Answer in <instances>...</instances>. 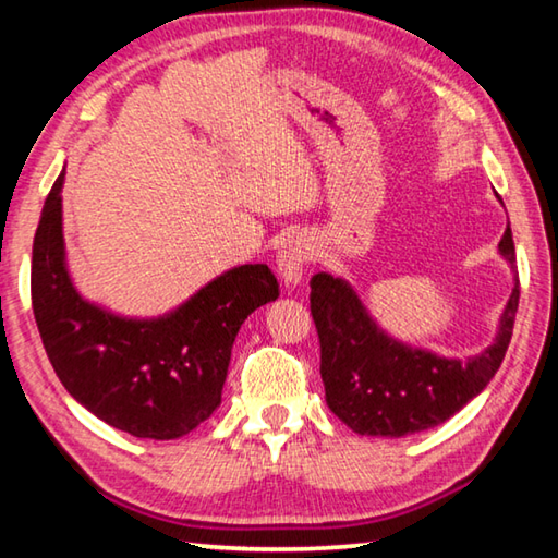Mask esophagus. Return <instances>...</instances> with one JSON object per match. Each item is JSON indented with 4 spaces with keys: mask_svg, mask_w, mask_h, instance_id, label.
<instances>
[{
    "mask_svg": "<svg viewBox=\"0 0 558 558\" xmlns=\"http://www.w3.org/2000/svg\"><path fill=\"white\" fill-rule=\"evenodd\" d=\"M310 260H313V245L307 243V239H302V235H290L288 243L278 253L280 276L286 278L288 286H298L302 276H305Z\"/></svg>",
    "mask_w": 558,
    "mask_h": 558,
    "instance_id": "34e87169",
    "label": "esophagus"
}]
</instances>
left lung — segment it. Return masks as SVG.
Returning a JSON list of instances; mask_svg holds the SVG:
<instances>
[{
  "label": "left lung",
  "instance_id": "8db88e82",
  "mask_svg": "<svg viewBox=\"0 0 558 558\" xmlns=\"http://www.w3.org/2000/svg\"><path fill=\"white\" fill-rule=\"evenodd\" d=\"M499 251L517 276L512 229L505 231ZM310 288L327 405L362 436L401 438L428 430L475 399L502 364L519 307L517 276L495 344L460 362L393 342L372 323L344 280L317 272Z\"/></svg>",
  "mask_w": 558,
  "mask_h": 558
}]
</instances>
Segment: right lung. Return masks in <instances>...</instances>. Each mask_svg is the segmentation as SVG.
Here are the masks:
<instances>
[{"label": "right lung", "instance_id": "1", "mask_svg": "<svg viewBox=\"0 0 558 558\" xmlns=\"http://www.w3.org/2000/svg\"><path fill=\"white\" fill-rule=\"evenodd\" d=\"M61 184L44 204L32 251V307L46 356L75 401L135 438L194 430L221 403L243 319L280 295L263 263L241 266L159 319H122L75 292L63 263Z\"/></svg>", "mask_w": 558, "mask_h": 558}]
</instances>
